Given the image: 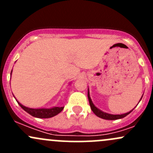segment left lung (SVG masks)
Wrapping results in <instances>:
<instances>
[{
  "instance_id": "8db88e82",
  "label": "left lung",
  "mask_w": 153,
  "mask_h": 153,
  "mask_svg": "<svg viewBox=\"0 0 153 153\" xmlns=\"http://www.w3.org/2000/svg\"><path fill=\"white\" fill-rule=\"evenodd\" d=\"M142 97H143V95H142V96H141V99H140V101H141V100ZM88 99H89V105H90L91 109H92V112H93L94 113H95V115H97V116H98V117H99V118H103V119H105V120L121 119V118H124V117H126V115H129V114L130 113V112H132V110H133V109H132V110L129 111V112H126V113H124V114H121V115H112V114L106 113V112H103L102 110H101V109H98V107H96V106L94 105L93 103H92V99H91V98H90V95H89V88H88ZM140 101H139V102H140ZM139 102H138V103H139Z\"/></svg>"
}]
</instances>
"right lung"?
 <instances>
[{
	"label": "right lung",
	"mask_w": 153,
	"mask_h": 153,
	"mask_svg": "<svg viewBox=\"0 0 153 153\" xmlns=\"http://www.w3.org/2000/svg\"><path fill=\"white\" fill-rule=\"evenodd\" d=\"M12 71H11V75H12ZM15 100H16V101L18 102V104H19V106H21L24 111L28 112L29 115H31L32 116L35 117V118H52V117L55 116V115H58V113H60V112H61L64 108V106H62V107L53 106V107H50V108H38V109H34V108H29V107H27V106H24L23 104H21V103L16 99V98H15Z\"/></svg>",
	"instance_id": "obj_1"
}]
</instances>
